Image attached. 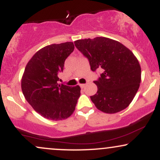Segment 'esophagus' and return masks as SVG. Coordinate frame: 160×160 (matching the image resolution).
<instances>
[{
	"label": "esophagus",
	"mask_w": 160,
	"mask_h": 160,
	"mask_svg": "<svg viewBox=\"0 0 160 160\" xmlns=\"http://www.w3.org/2000/svg\"><path fill=\"white\" fill-rule=\"evenodd\" d=\"M86 86V84H80V86L81 88H84Z\"/></svg>",
	"instance_id": "34e87169"
}]
</instances>
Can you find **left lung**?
<instances>
[{
  "instance_id": "obj_1",
  "label": "left lung",
  "mask_w": 160,
  "mask_h": 160,
  "mask_svg": "<svg viewBox=\"0 0 160 160\" xmlns=\"http://www.w3.org/2000/svg\"><path fill=\"white\" fill-rule=\"evenodd\" d=\"M74 44L89 60L92 71L103 70L94 81L97 93L90 96L95 107L107 113L127 108L141 83V67L133 53L120 42L103 37L78 40Z\"/></svg>"
}]
</instances>
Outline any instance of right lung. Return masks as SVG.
<instances>
[{"mask_svg": "<svg viewBox=\"0 0 160 160\" xmlns=\"http://www.w3.org/2000/svg\"><path fill=\"white\" fill-rule=\"evenodd\" d=\"M74 49L72 42L47 46L38 51L25 67L22 78L23 95L34 111L46 119L62 120L74 111L80 87L57 82L65 59Z\"/></svg>", "mask_w": 160, "mask_h": 160, "instance_id": "obj_1", "label": "right lung"}]
</instances>
